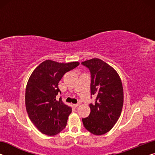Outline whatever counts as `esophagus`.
I'll return each mask as SVG.
<instances>
[{
	"label": "esophagus",
	"mask_w": 155,
	"mask_h": 155,
	"mask_svg": "<svg viewBox=\"0 0 155 155\" xmlns=\"http://www.w3.org/2000/svg\"><path fill=\"white\" fill-rule=\"evenodd\" d=\"M79 105H80V103H77V104H73V106H74V107H77L79 106Z\"/></svg>",
	"instance_id": "34e87169"
}]
</instances>
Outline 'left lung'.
<instances>
[{"instance_id": "left-lung-1", "label": "left lung", "mask_w": 155, "mask_h": 155, "mask_svg": "<svg viewBox=\"0 0 155 155\" xmlns=\"http://www.w3.org/2000/svg\"><path fill=\"white\" fill-rule=\"evenodd\" d=\"M91 72V95L96 96L91 103L90 114L83 118V124L95 135L109 132L121 115L124 92L121 79L114 68L103 60L94 58L81 63Z\"/></svg>"}]
</instances>
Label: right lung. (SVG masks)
Returning a JSON list of instances; mask_svg holds the SVG:
<instances>
[{"label":"right lung","instance_id":"obj_1","mask_svg":"<svg viewBox=\"0 0 155 155\" xmlns=\"http://www.w3.org/2000/svg\"><path fill=\"white\" fill-rule=\"evenodd\" d=\"M79 62L59 63L46 60L31 74L25 92V105L31 122L41 133L55 135L67 124L72 108L61 98L57 101L60 91L58 83L65 73L74 69Z\"/></svg>","mask_w":155,"mask_h":155}]
</instances>
